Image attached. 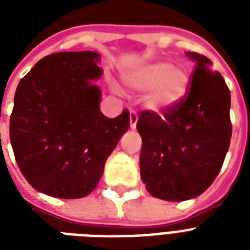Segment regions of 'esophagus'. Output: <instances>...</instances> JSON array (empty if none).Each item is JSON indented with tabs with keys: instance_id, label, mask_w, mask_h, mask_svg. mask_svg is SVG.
I'll return each instance as SVG.
<instances>
[{
	"instance_id": "obj_1",
	"label": "esophagus",
	"mask_w": 250,
	"mask_h": 250,
	"mask_svg": "<svg viewBox=\"0 0 250 250\" xmlns=\"http://www.w3.org/2000/svg\"><path fill=\"white\" fill-rule=\"evenodd\" d=\"M137 119H139V117H137V113L135 111V110H131L129 111V125H131V128H136V123H137Z\"/></svg>"
}]
</instances>
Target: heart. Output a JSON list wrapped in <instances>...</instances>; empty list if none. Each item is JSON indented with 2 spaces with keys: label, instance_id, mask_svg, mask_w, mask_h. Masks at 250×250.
I'll use <instances>...</instances> for the list:
<instances>
[{
  "label": "heart",
  "instance_id": "b5f03b06",
  "mask_svg": "<svg viewBox=\"0 0 250 250\" xmlns=\"http://www.w3.org/2000/svg\"><path fill=\"white\" fill-rule=\"evenodd\" d=\"M125 80L132 89L149 92L145 105L153 111H165L178 105L189 86L186 72L166 62L141 66L129 72Z\"/></svg>",
  "mask_w": 250,
  "mask_h": 250
}]
</instances>
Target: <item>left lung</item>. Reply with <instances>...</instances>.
<instances>
[{
	"mask_svg": "<svg viewBox=\"0 0 250 250\" xmlns=\"http://www.w3.org/2000/svg\"><path fill=\"white\" fill-rule=\"evenodd\" d=\"M187 54L194 66L186 97L164 115L143 110L136 125L141 180L166 201L204 193L221 171L232 135L229 86L208 57Z\"/></svg>",
	"mask_w": 250,
	"mask_h": 250,
	"instance_id": "left-lung-1",
	"label": "left lung"
}]
</instances>
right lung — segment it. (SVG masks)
I'll return each mask as SVG.
<instances>
[{
  "label": "right lung",
  "instance_id": "obj_1",
  "mask_svg": "<svg viewBox=\"0 0 250 250\" xmlns=\"http://www.w3.org/2000/svg\"><path fill=\"white\" fill-rule=\"evenodd\" d=\"M94 52L44 57L19 82L10 115V141L19 170L39 192L85 197L97 187L105 162L129 127L100 110L101 92L89 80L102 70Z\"/></svg>",
  "mask_w": 250,
  "mask_h": 250
}]
</instances>
